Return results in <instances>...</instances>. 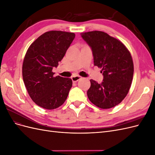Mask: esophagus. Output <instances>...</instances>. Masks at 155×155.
<instances>
[{"mask_svg": "<svg viewBox=\"0 0 155 155\" xmlns=\"http://www.w3.org/2000/svg\"><path fill=\"white\" fill-rule=\"evenodd\" d=\"M81 79V76H74L73 77H72V80L74 83L75 82H77L78 81H79V79Z\"/></svg>", "mask_w": 155, "mask_h": 155, "instance_id": "esophagus-1", "label": "esophagus"}]
</instances>
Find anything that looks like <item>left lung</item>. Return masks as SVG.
Segmentation results:
<instances>
[{
	"label": "left lung",
	"instance_id": "8db88e82",
	"mask_svg": "<svg viewBox=\"0 0 155 155\" xmlns=\"http://www.w3.org/2000/svg\"><path fill=\"white\" fill-rule=\"evenodd\" d=\"M81 35L91 47L94 66L101 68L104 75L101 83L90 80L88 99L101 109L114 107L125 97L132 83L134 64L130 51L120 41L104 31H88Z\"/></svg>",
	"mask_w": 155,
	"mask_h": 155
}]
</instances>
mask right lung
<instances>
[{
    "mask_svg": "<svg viewBox=\"0 0 155 155\" xmlns=\"http://www.w3.org/2000/svg\"><path fill=\"white\" fill-rule=\"evenodd\" d=\"M74 38V33L50 31L39 36L28 49L22 78L30 97L38 106L51 110L66 101L72 79L54 77L52 69L58 66Z\"/></svg>",
    "mask_w": 155,
    "mask_h": 155,
    "instance_id": "right-lung-1",
    "label": "right lung"
}]
</instances>
